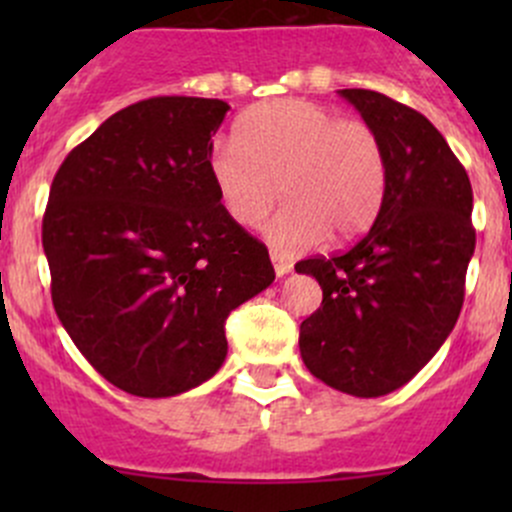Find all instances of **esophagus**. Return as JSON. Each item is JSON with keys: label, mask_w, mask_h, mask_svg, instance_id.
<instances>
[{"label": "esophagus", "mask_w": 512, "mask_h": 512, "mask_svg": "<svg viewBox=\"0 0 512 512\" xmlns=\"http://www.w3.org/2000/svg\"><path fill=\"white\" fill-rule=\"evenodd\" d=\"M270 257H272V265H275V275L277 277H285V275H289V272H292V262L285 260V257L277 255V252H272Z\"/></svg>", "instance_id": "34e87169"}]
</instances>
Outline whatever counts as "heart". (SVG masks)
<instances>
[{
	"label": "heart",
	"mask_w": 512,
	"mask_h": 512,
	"mask_svg": "<svg viewBox=\"0 0 512 512\" xmlns=\"http://www.w3.org/2000/svg\"><path fill=\"white\" fill-rule=\"evenodd\" d=\"M237 143L215 141L208 173L220 208L240 227L262 223L275 250L294 255L332 240H352L384 205L389 163L379 133L359 118L302 98H280L242 113Z\"/></svg>",
	"instance_id": "obj_1"
}]
</instances>
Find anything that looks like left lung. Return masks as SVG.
I'll return each instance as SVG.
<instances>
[{
    "label": "left lung",
    "instance_id": "8db88e82",
    "mask_svg": "<svg viewBox=\"0 0 512 512\" xmlns=\"http://www.w3.org/2000/svg\"><path fill=\"white\" fill-rule=\"evenodd\" d=\"M339 96L379 133L389 183L364 237L294 267L322 287V307L299 327V352L319 381L374 399L414 379L456 327L476 250L473 190L426 116L379 91Z\"/></svg>",
    "mask_w": 512,
    "mask_h": 512
}]
</instances>
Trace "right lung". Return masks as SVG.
Instances as JSON below:
<instances>
[{"label": "right lung", "instance_id": "right-lung-1", "mask_svg": "<svg viewBox=\"0 0 512 512\" xmlns=\"http://www.w3.org/2000/svg\"><path fill=\"white\" fill-rule=\"evenodd\" d=\"M220 98L156 96L74 148L49 190L51 302L113 386L165 399L208 381L227 314L275 280L267 247L220 208L208 173Z\"/></svg>", "mask_w": 512, "mask_h": 512}]
</instances>
